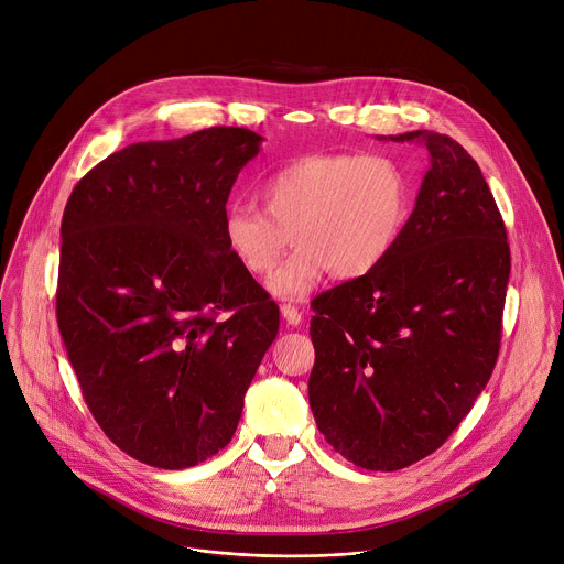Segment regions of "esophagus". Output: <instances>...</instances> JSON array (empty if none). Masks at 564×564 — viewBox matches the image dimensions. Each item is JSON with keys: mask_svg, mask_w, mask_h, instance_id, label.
I'll use <instances>...</instances> for the list:
<instances>
[{"mask_svg": "<svg viewBox=\"0 0 564 564\" xmlns=\"http://www.w3.org/2000/svg\"><path fill=\"white\" fill-rule=\"evenodd\" d=\"M281 317L285 319V324H288V326H299V324H301V319H303L301 311H299V308H294L292 303H283V305H281Z\"/></svg>", "mask_w": 564, "mask_h": 564, "instance_id": "1", "label": "esophagus"}]
</instances>
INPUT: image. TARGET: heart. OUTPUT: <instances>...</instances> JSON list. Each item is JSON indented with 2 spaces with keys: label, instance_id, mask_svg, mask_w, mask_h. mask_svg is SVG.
<instances>
[{
  "label": "heart",
  "instance_id": "1",
  "mask_svg": "<svg viewBox=\"0 0 564 564\" xmlns=\"http://www.w3.org/2000/svg\"><path fill=\"white\" fill-rule=\"evenodd\" d=\"M263 212L229 204L223 236L249 274L270 272L290 238L296 242L268 288L301 299L330 270L360 279L395 249L412 214V184L387 155L315 152L285 162L259 184Z\"/></svg>",
  "mask_w": 564,
  "mask_h": 564
}]
</instances>
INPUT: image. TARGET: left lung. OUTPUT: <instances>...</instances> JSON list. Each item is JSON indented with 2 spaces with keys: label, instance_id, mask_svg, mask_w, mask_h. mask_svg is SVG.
Instances as JSON below:
<instances>
[{
  "label": "left lung",
  "instance_id": "8db88e82",
  "mask_svg": "<svg viewBox=\"0 0 564 564\" xmlns=\"http://www.w3.org/2000/svg\"><path fill=\"white\" fill-rule=\"evenodd\" d=\"M387 139V137H378ZM430 169L389 259L313 301V416L365 470L393 473L438 449L495 369L510 274L506 227L468 150L416 130Z\"/></svg>",
  "mask_w": 564,
  "mask_h": 564
}]
</instances>
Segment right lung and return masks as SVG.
Wrapping results in <instances>:
<instances>
[{"label": "right lung", "instance_id": "add662e5", "mask_svg": "<svg viewBox=\"0 0 564 564\" xmlns=\"http://www.w3.org/2000/svg\"><path fill=\"white\" fill-rule=\"evenodd\" d=\"M261 143L225 126L130 143L69 195L58 328L91 416L141 464L182 470L223 449L279 333L276 303L223 236Z\"/></svg>", "mask_w": 564, "mask_h": 564}]
</instances>
